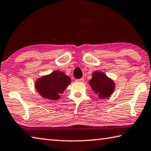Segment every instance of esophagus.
I'll return each instance as SVG.
<instances>
[{"instance_id": "esophagus-1", "label": "esophagus", "mask_w": 151, "mask_h": 151, "mask_svg": "<svg viewBox=\"0 0 151 151\" xmlns=\"http://www.w3.org/2000/svg\"><path fill=\"white\" fill-rule=\"evenodd\" d=\"M84 80H85V79H84L83 78H79V79H76V81L79 82V83H83V82L85 81Z\"/></svg>"}]
</instances>
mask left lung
Listing matches in <instances>:
<instances>
[{"label": "left lung", "instance_id": "left-lung-1", "mask_svg": "<svg viewBox=\"0 0 151 151\" xmlns=\"http://www.w3.org/2000/svg\"><path fill=\"white\" fill-rule=\"evenodd\" d=\"M93 91L98 94L99 98H108L113 93L114 83L105 74L96 71L93 74V78L89 81Z\"/></svg>", "mask_w": 151, "mask_h": 151}]
</instances>
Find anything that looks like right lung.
<instances>
[{
  "label": "right lung",
  "instance_id": "add662e5",
  "mask_svg": "<svg viewBox=\"0 0 151 151\" xmlns=\"http://www.w3.org/2000/svg\"><path fill=\"white\" fill-rule=\"evenodd\" d=\"M70 82L69 76L56 70L38 79L35 87L43 98L55 101L60 99V94L63 93Z\"/></svg>",
  "mask_w": 151,
  "mask_h": 151
}]
</instances>
